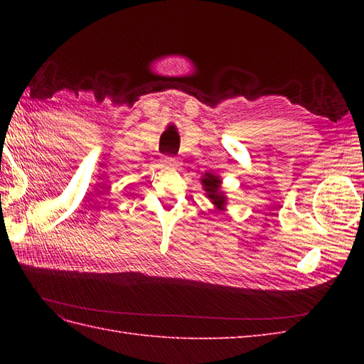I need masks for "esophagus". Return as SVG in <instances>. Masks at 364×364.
<instances>
[{
	"mask_svg": "<svg viewBox=\"0 0 364 364\" xmlns=\"http://www.w3.org/2000/svg\"><path fill=\"white\" fill-rule=\"evenodd\" d=\"M162 164L167 166V167H176L178 161H176L175 156H164V158H162Z\"/></svg>",
	"mask_w": 364,
	"mask_h": 364,
	"instance_id": "esophagus-1",
	"label": "esophagus"
}]
</instances>
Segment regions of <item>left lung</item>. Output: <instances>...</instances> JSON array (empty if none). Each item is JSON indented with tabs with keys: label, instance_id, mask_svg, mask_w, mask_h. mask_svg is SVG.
<instances>
[{
	"label": "left lung",
	"instance_id": "8db88e82",
	"mask_svg": "<svg viewBox=\"0 0 364 364\" xmlns=\"http://www.w3.org/2000/svg\"><path fill=\"white\" fill-rule=\"evenodd\" d=\"M202 184L206 192V197L211 200V203L215 206V210L223 211V208L227 205V196L225 192H222V180L219 176L213 173H205L202 176Z\"/></svg>",
	"mask_w": 364,
	"mask_h": 364
}]
</instances>
